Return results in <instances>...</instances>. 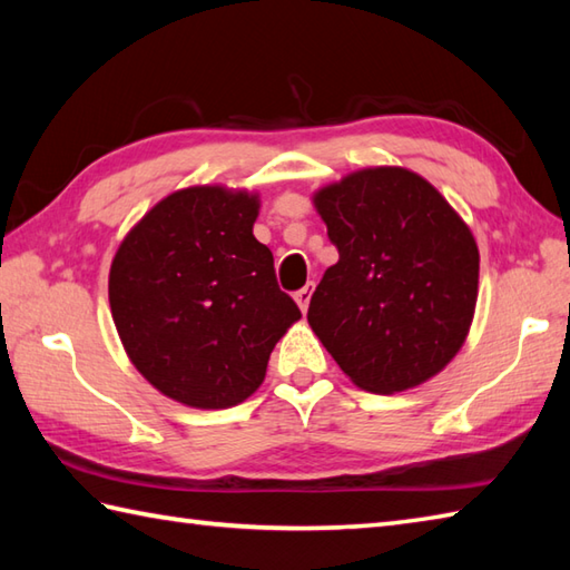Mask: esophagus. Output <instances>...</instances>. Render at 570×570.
<instances>
[{
	"mask_svg": "<svg viewBox=\"0 0 570 570\" xmlns=\"http://www.w3.org/2000/svg\"><path fill=\"white\" fill-rule=\"evenodd\" d=\"M311 296H313V284H306L304 288H298V292L294 294V298H296V304H298L301 313H306V311H308V304H311Z\"/></svg>",
	"mask_w": 570,
	"mask_h": 570,
	"instance_id": "obj_1",
	"label": "esophagus"
}]
</instances>
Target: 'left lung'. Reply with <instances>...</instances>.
<instances>
[{
    "label": "left lung",
    "instance_id": "1",
    "mask_svg": "<svg viewBox=\"0 0 570 570\" xmlns=\"http://www.w3.org/2000/svg\"><path fill=\"white\" fill-rule=\"evenodd\" d=\"M337 259L308 325L360 390L396 394L435 377L470 333L480 252L426 178L370 166L313 193Z\"/></svg>",
    "mask_w": 570,
    "mask_h": 570
}]
</instances>
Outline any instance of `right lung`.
<instances>
[{
	"mask_svg": "<svg viewBox=\"0 0 570 570\" xmlns=\"http://www.w3.org/2000/svg\"><path fill=\"white\" fill-rule=\"evenodd\" d=\"M259 193L223 184L168 193L119 242L110 311L131 365L193 409L259 390L274 345L301 318L252 235Z\"/></svg>",
	"mask_w": 570,
	"mask_h": 570,
	"instance_id": "add662e5",
	"label": "right lung"
}]
</instances>
